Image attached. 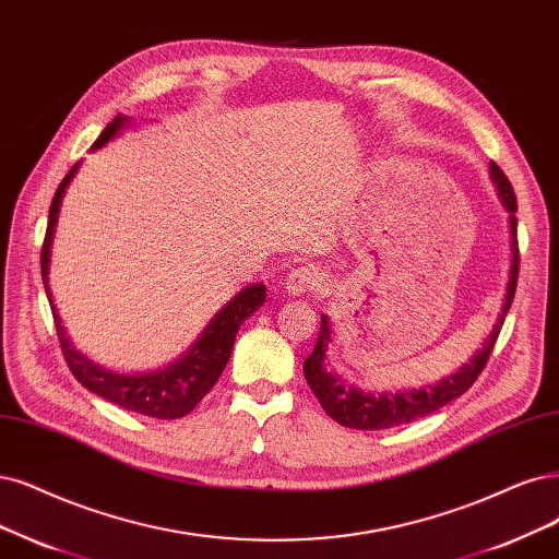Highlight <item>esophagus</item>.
Segmentation results:
<instances>
[{"label":"esophagus","mask_w":559,"mask_h":559,"mask_svg":"<svg viewBox=\"0 0 559 559\" xmlns=\"http://www.w3.org/2000/svg\"><path fill=\"white\" fill-rule=\"evenodd\" d=\"M285 287L290 295H308V293H318L320 287H324V274L322 269L316 264H301L295 266L290 274L285 278Z\"/></svg>","instance_id":"esophagus-1"}]
</instances>
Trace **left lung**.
Listing matches in <instances>:
<instances>
[{"label": "left lung", "mask_w": 559, "mask_h": 559, "mask_svg": "<svg viewBox=\"0 0 559 559\" xmlns=\"http://www.w3.org/2000/svg\"><path fill=\"white\" fill-rule=\"evenodd\" d=\"M490 177L498 186V193L502 198V204L509 212V227H511V278L507 285V299L502 316L498 318V324H495L492 334L488 336L484 349H479V355H474L469 364H465L456 376H451L436 386L428 389H415V391H401V394H368V391H359L355 386H345L336 376H332L324 366V347L329 341V320L322 316L320 322V338L316 343V349L308 359L304 361V376L308 386L320 401L322 409L334 421L347 428H359V430H382L391 428L399 424H409L415 419H421L430 412H436L451 403L453 399H459L461 394L477 382L481 376V370L488 364V357L495 347V341L500 336V329L504 324V318L511 308L513 295H515V285H519V269H521V253H519V218H515V212H519V202H515L513 186L507 179V175L500 170V165L490 160Z\"/></svg>", "instance_id": "obj_1"}]
</instances>
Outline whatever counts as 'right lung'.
I'll use <instances>...</instances> for the list:
<instances>
[{"label":"right lung","instance_id":"right-lung-1","mask_svg":"<svg viewBox=\"0 0 559 559\" xmlns=\"http://www.w3.org/2000/svg\"><path fill=\"white\" fill-rule=\"evenodd\" d=\"M123 121H127V117L117 115L96 138L94 150L103 147L110 138H115V133L123 127ZM78 165L80 163H75L69 170V175L57 186V193L50 204L46 239H44V246H40V276H44L48 295H50L48 290L50 246H52L59 204H61V198H64L69 181L78 170ZM262 304H264V285L258 283V285L246 287V290H241L230 304L221 308L216 318L206 324L202 336L189 349V355H183L179 361L170 364L168 368L156 370V373H144V376H117L112 370L98 368L96 364L78 355L71 347L55 311H52V318H55L61 353H64V359L71 368L73 378L82 386H87L92 394L106 399L123 409L138 412V415L154 417V419H179L189 415V412H193L195 405L210 394L212 386L218 382L227 359L233 355V345L241 322L251 313H255V308H260Z\"/></svg>","mask_w":559,"mask_h":559}]
</instances>
